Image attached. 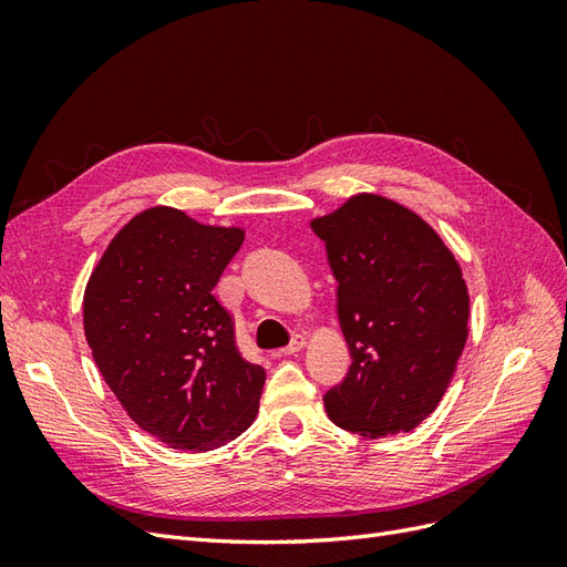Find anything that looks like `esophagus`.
I'll return each mask as SVG.
<instances>
[{
	"label": "esophagus",
	"mask_w": 567,
	"mask_h": 567,
	"mask_svg": "<svg viewBox=\"0 0 567 567\" xmlns=\"http://www.w3.org/2000/svg\"><path fill=\"white\" fill-rule=\"evenodd\" d=\"M302 348H305V338H302V336H296L281 352H284V354H298Z\"/></svg>",
	"instance_id": "1"
}]
</instances>
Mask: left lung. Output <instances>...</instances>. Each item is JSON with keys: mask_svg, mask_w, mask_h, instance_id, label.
<instances>
[{"mask_svg": "<svg viewBox=\"0 0 567 567\" xmlns=\"http://www.w3.org/2000/svg\"><path fill=\"white\" fill-rule=\"evenodd\" d=\"M338 281L352 364L326 390L342 431L385 437L431 416L468 338V288L442 238L404 205L352 196L312 219Z\"/></svg>", "mask_w": 567, "mask_h": 567, "instance_id": "obj_1", "label": "left lung"}]
</instances>
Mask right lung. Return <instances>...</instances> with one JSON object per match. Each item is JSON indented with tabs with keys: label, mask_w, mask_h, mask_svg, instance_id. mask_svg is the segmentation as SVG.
Returning <instances> with one entry per match:
<instances>
[{
	"label": "right lung",
	"mask_w": 567,
	"mask_h": 567,
	"mask_svg": "<svg viewBox=\"0 0 567 567\" xmlns=\"http://www.w3.org/2000/svg\"><path fill=\"white\" fill-rule=\"evenodd\" d=\"M244 244L148 208L115 234L84 288V336L130 419L173 450L208 452L255 421L265 369L236 348L234 319L213 296Z\"/></svg>",
	"instance_id": "obj_1"
}]
</instances>
